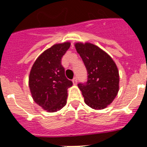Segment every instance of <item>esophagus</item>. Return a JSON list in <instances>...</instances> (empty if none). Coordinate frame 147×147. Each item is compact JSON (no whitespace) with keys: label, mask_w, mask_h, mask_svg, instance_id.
I'll use <instances>...</instances> for the list:
<instances>
[{"label":"esophagus","mask_w":147,"mask_h":147,"mask_svg":"<svg viewBox=\"0 0 147 147\" xmlns=\"http://www.w3.org/2000/svg\"><path fill=\"white\" fill-rule=\"evenodd\" d=\"M73 83H74V85H76V83H77V77L76 76H75L74 79H73Z\"/></svg>","instance_id":"obj_1"}]
</instances>
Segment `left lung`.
Instances as JSON below:
<instances>
[{
  "label": "left lung",
  "instance_id": "1",
  "mask_svg": "<svg viewBox=\"0 0 147 147\" xmlns=\"http://www.w3.org/2000/svg\"><path fill=\"white\" fill-rule=\"evenodd\" d=\"M75 48L88 71L86 83H79L87 105L102 110L112 103L119 90L117 66L107 53L90 42H76Z\"/></svg>",
  "mask_w": 147,
  "mask_h": 147
}]
</instances>
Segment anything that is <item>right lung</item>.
I'll use <instances>...</instances> for the list:
<instances>
[{"mask_svg": "<svg viewBox=\"0 0 147 147\" xmlns=\"http://www.w3.org/2000/svg\"><path fill=\"white\" fill-rule=\"evenodd\" d=\"M71 43L55 44L40 54L32 66L28 85L32 98L49 113L57 112L67 103V88L73 85L65 75L62 57Z\"/></svg>", "mask_w": 147, "mask_h": 147, "instance_id": "right-lung-1", "label": "right lung"}]
</instances>
